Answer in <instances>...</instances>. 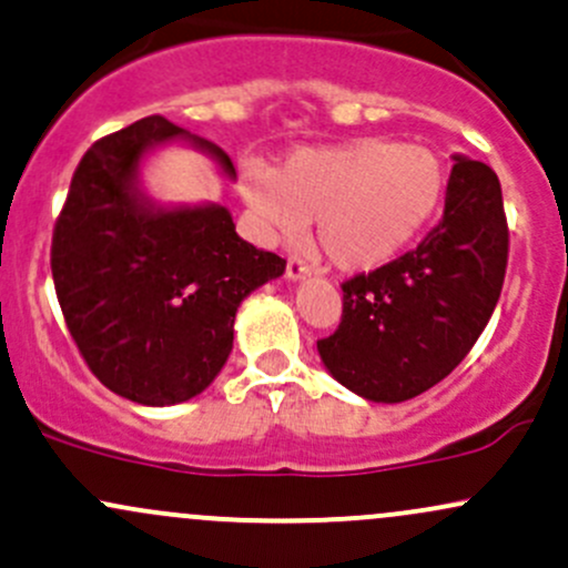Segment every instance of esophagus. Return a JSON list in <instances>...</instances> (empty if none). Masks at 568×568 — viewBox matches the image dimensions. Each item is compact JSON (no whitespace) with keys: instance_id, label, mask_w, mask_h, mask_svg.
Segmentation results:
<instances>
[{"instance_id":"1","label":"esophagus","mask_w":568,"mask_h":568,"mask_svg":"<svg viewBox=\"0 0 568 568\" xmlns=\"http://www.w3.org/2000/svg\"><path fill=\"white\" fill-rule=\"evenodd\" d=\"M286 276H290L292 282H297V278H306V276H311V265L303 257H297V254H292V257L286 260Z\"/></svg>"}]
</instances>
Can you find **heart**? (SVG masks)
<instances>
[{
    "instance_id": "heart-1",
    "label": "heart",
    "mask_w": 568,
    "mask_h": 568,
    "mask_svg": "<svg viewBox=\"0 0 568 568\" xmlns=\"http://www.w3.org/2000/svg\"><path fill=\"white\" fill-rule=\"evenodd\" d=\"M241 189L271 237H297L316 219V241L341 271H371L404 254L447 194V168L428 145L365 138L297 149L273 170L246 164Z\"/></svg>"
}]
</instances>
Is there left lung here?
<instances>
[{"label": "left lung", "mask_w": 568, "mask_h": 568, "mask_svg": "<svg viewBox=\"0 0 568 568\" xmlns=\"http://www.w3.org/2000/svg\"><path fill=\"white\" fill-rule=\"evenodd\" d=\"M509 260L498 175L455 156L444 213L417 248L341 284L344 311L316 341L352 393L400 404L455 371L493 316Z\"/></svg>", "instance_id": "1"}]
</instances>
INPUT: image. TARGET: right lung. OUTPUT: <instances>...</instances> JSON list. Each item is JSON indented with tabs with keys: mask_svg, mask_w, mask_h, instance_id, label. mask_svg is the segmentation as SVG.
Returning <instances> with one entry per match:
<instances>
[{
	"mask_svg": "<svg viewBox=\"0 0 568 568\" xmlns=\"http://www.w3.org/2000/svg\"><path fill=\"white\" fill-rule=\"evenodd\" d=\"M173 138L189 132L145 115L97 140L78 162L51 243L53 286L78 352L108 389L143 406L203 393L233 352L241 301L286 267L243 241L222 205L145 203L138 164ZM189 140L235 175L222 149Z\"/></svg>",
	"mask_w": 568,
	"mask_h": 568,
	"instance_id": "add662e5",
	"label": "right lung"
}]
</instances>
